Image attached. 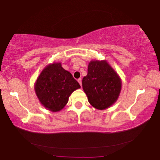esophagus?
I'll return each instance as SVG.
<instances>
[{"label":"esophagus","mask_w":160,"mask_h":160,"mask_svg":"<svg viewBox=\"0 0 160 160\" xmlns=\"http://www.w3.org/2000/svg\"><path fill=\"white\" fill-rule=\"evenodd\" d=\"M77 81H78V83H80V86H82V79H81V78L78 79V80H77Z\"/></svg>","instance_id":"1"}]
</instances>
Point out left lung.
<instances>
[{
    "label": "left lung",
    "instance_id": "left-lung-1",
    "mask_svg": "<svg viewBox=\"0 0 160 160\" xmlns=\"http://www.w3.org/2000/svg\"><path fill=\"white\" fill-rule=\"evenodd\" d=\"M82 86L90 104L98 110H104L118 98L122 80L107 61L92 60Z\"/></svg>",
    "mask_w": 160,
    "mask_h": 160
}]
</instances>
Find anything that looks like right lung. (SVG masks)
Here are the masks:
<instances>
[{
  "label": "right lung",
  "instance_id": "right-lung-1",
  "mask_svg": "<svg viewBox=\"0 0 160 160\" xmlns=\"http://www.w3.org/2000/svg\"><path fill=\"white\" fill-rule=\"evenodd\" d=\"M80 85L60 62L45 67L35 84V91L40 103L48 110L56 112L67 104L69 97Z\"/></svg>",
  "mask_w": 160,
  "mask_h": 160
}]
</instances>
